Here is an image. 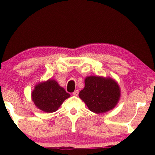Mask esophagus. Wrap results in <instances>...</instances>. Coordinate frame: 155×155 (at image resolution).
<instances>
[{
  "label": "esophagus",
  "mask_w": 155,
  "mask_h": 155,
  "mask_svg": "<svg viewBox=\"0 0 155 155\" xmlns=\"http://www.w3.org/2000/svg\"><path fill=\"white\" fill-rule=\"evenodd\" d=\"M78 93H79V91H78V90H75V91H74V92L72 93V94H73V95H74V96H77L78 95Z\"/></svg>",
  "instance_id": "esophagus-1"
}]
</instances>
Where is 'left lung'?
I'll use <instances>...</instances> for the list:
<instances>
[{"label":"left lung","mask_w":155,"mask_h":155,"mask_svg":"<svg viewBox=\"0 0 155 155\" xmlns=\"http://www.w3.org/2000/svg\"><path fill=\"white\" fill-rule=\"evenodd\" d=\"M85 85L78 95L91 111L96 114L108 111L119 101L120 87L112 78L91 76L85 78Z\"/></svg>","instance_id":"left-lung-1"}]
</instances>
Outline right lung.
Here are the masks:
<instances>
[{
	"instance_id": "1",
	"label": "right lung",
	"mask_w": 155,
	"mask_h": 155,
	"mask_svg": "<svg viewBox=\"0 0 155 155\" xmlns=\"http://www.w3.org/2000/svg\"><path fill=\"white\" fill-rule=\"evenodd\" d=\"M70 96L55 81L51 79L37 85L32 92V99L36 107L47 113L56 111Z\"/></svg>"
}]
</instances>
